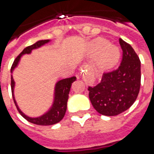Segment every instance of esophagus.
Returning a JSON list of instances; mask_svg holds the SVG:
<instances>
[{"mask_svg":"<svg viewBox=\"0 0 154 154\" xmlns=\"http://www.w3.org/2000/svg\"><path fill=\"white\" fill-rule=\"evenodd\" d=\"M83 77H84L83 78H84V80L85 81V82H86L87 84H92V83H93V80L90 79V78H89V77H88V76H85V75H84Z\"/></svg>","mask_w":154,"mask_h":154,"instance_id":"1","label":"esophagus"}]
</instances>
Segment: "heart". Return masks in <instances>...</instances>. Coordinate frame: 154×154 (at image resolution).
<instances>
[{
  "label": "heart",
  "instance_id": "obj_1",
  "mask_svg": "<svg viewBox=\"0 0 154 154\" xmlns=\"http://www.w3.org/2000/svg\"><path fill=\"white\" fill-rule=\"evenodd\" d=\"M89 49L92 54H96V66L100 70H109L117 65L120 59V50L117 46L109 43L104 38H96L89 43Z\"/></svg>",
  "mask_w": 154,
  "mask_h": 154
}]
</instances>
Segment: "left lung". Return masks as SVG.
Returning a JSON list of instances; mask_svg holds the SVG:
<instances>
[{"label":"left lung","instance_id":"1","mask_svg":"<svg viewBox=\"0 0 154 154\" xmlns=\"http://www.w3.org/2000/svg\"><path fill=\"white\" fill-rule=\"evenodd\" d=\"M122 60L118 69L105 72L101 82L89 87V97L95 109L105 116L125 112L136 101L141 86V61L129 44L119 39Z\"/></svg>","mask_w":154,"mask_h":154}]
</instances>
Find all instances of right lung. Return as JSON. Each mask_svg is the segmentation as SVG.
<instances>
[{
  "label": "right lung",
  "mask_w": 154,
  "mask_h": 154,
  "mask_svg": "<svg viewBox=\"0 0 154 154\" xmlns=\"http://www.w3.org/2000/svg\"><path fill=\"white\" fill-rule=\"evenodd\" d=\"M48 42H49V40L38 41L35 44L24 49V50L17 57V58L13 61V65L11 67V73H13L14 69L17 66L21 56L24 55V54H29V53H31L32 49L40 48V47L44 45L45 44H46ZM76 79H77L76 77H69V78L60 80V81L57 82V84L55 85V92H54V101H53V105H52L51 108L49 109V111L45 112L42 116H41V117H29L20 111V109L18 107L17 104L16 102L15 97H14V93H13L14 92L15 82H14V80L13 78V76L11 75V89H12L13 101H14L17 109L20 113V115L25 119L27 120L28 122L33 123L35 125H51L57 124L59 122H60L64 117V116H65L66 109H67V101L68 98H69L70 88H71L72 83L75 82Z\"/></svg>",
  "instance_id": "add662e5"
}]
</instances>
